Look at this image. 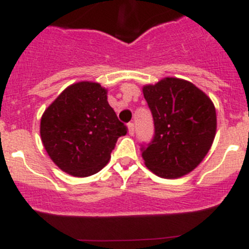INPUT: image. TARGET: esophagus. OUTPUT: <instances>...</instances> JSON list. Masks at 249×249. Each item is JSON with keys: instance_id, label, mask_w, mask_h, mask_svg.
<instances>
[{"instance_id": "1", "label": "esophagus", "mask_w": 249, "mask_h": 249, "mask_svg": "<svg viewBox=\"0 0 249 249\" xmlns=\"http://www.w3.org/2000/svg\"><path fill=\"white\" fill-rule=\"evenodd\" d=\"M134 132H135L134 124H133V122H129V124H128V133H129L130 135H133L134 134Z\"/></svg>"}]
</instances>
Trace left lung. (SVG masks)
<instances>
[{"instance_id":"8db88e82","label":"left lung","mask_w":249,"mask_h":249,"mask_svg":"<svg viewBox=\"0 0 249 249\" xmlns=\"http://www.w3.org/2000/svg\"><path fill=\"white\" fill-rule=\"evenodd\" d=\"M155 134L142 145L145 166L161 178H180L201 163L216 130L215 107L195 85L166 77L142 88Z\"/></svg>"}]
</instances>
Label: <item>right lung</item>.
<instances>
[{
	"label": "right lung",
	"mask_w": 249,
	"mask_h": 249,
	"mask_svg": "<svg viewBox=\"0 0 249 249\" xmlns=\"http://www.w3.org/2000/svg\"><path fill=\"white\" fill-rule=\"evenodd\" d=\"M107 94L99 83H73L42 115V142L61 171L81 178L98 173L109 162L117 139L127 133Z\"/></svg>",
	"instance_id": "right-lung-1"
}]
</instances>
